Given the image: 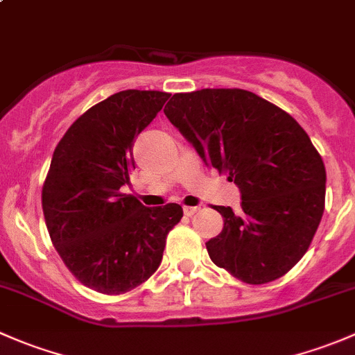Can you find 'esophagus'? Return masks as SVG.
Wrapping results in <instances>:
<instances>
[{"mask_svg": "<svg viewBox=\"0 0 355 355\" xmlns=\"http://www.w3.org/2000/svg\"><path fill=\"white\" fill-rule=\"evenodd\" d=\"M199 211V206H185L184 207V213L187 214V216H192V214H196Z\"/></svg>", "mask_w": 355, "mask_h": 355, "instance_id": "esophagus-1", "label": "esophagus"}]
</instances>
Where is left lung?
Instances as JSON below:
<instances>
[{
  "label": "left lung",
  "instance_id": "left-lung-1",
  "mask_svg": "<svg viewBox=\"0 0 355 355\" xmlns=\"http://www.w3.org/2000/svg\"><path fill=\"white\" fill-rule=\"evenodd\" d=\"M164 114L241 189V209L214 207L225 223L206 242L211 261L250 285L284 277L309 249L324 211L327 170L306 130L244 89L173 94Z\"/></svg>",
  "mask_w": 355,
  "mask_h": 355
}]
</instances>
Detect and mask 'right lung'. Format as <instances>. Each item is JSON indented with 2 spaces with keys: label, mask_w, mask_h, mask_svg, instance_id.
Segmentation results:
<instances>
[{
  "label": "right lung",
  "mask_w": 355,
  "mask_h": 355,
  "mask_svg": "<svg viewBox=\"0 0 355 355\" xmlns=\"http://www.w3.org/2000/svg\"><path fill=\"white\" fill-rule=\"evenodd\" d=\"M168 92H116L71 123L53 153L42 211L53 245L85 287L120 295L157 270L166 235L184 216L170 202L146 207L120 191L135 168V137L155 120Z\"/></svg>",
  "instance_id": "right-lung-1"
}]
</instances>
